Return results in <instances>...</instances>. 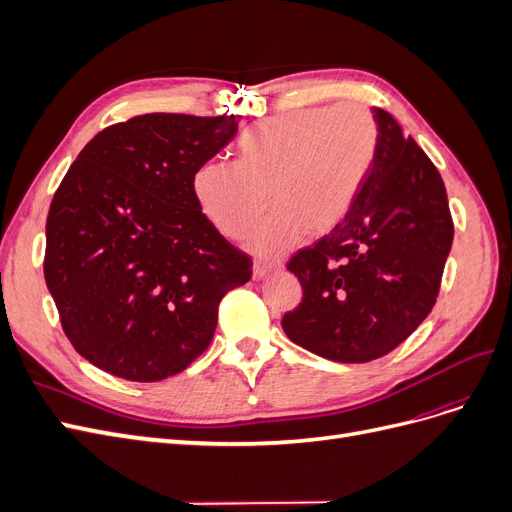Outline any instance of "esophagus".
Listing matches in <instances>:
<instances>
[{
    "instance_id": "esophagus-1",
    "label": "esophagus",
    "mask_w": 512,
    "mask_h": 512,
    "mask_svg": "<svg viewBox=\"0 0 512 512\" xmlns=\"http://www.w3.org/2000/svg\"><path fill=\"white\" fill-rule=\"evenodd\" d=\"M277 271H282L280 262H277V265H256L254 267V277H256V280H265V277H269L271 273H277Z\"/></svg>"
}]
</instances>
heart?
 <instances>
[{
  "label": "heart",
  "mask_w": 512,
  "mask_h": 512,
  "mask_svg": "<svg viewBox=\"0 0 512 512\" xmlns=\"http://www.w3.org/2000/svg\"><path fill=\"white\" fill-rule=\"evenodd\" d=\"M237 151V160L196 170V203L224 237L243 239L271 200L275 209L254 230L250 250L277 260L309 230L324 235L348 218L376 160L378 126L356 102L301 108L247 128Z\"/></svg>",
  "instance_id": "1"
}]
</instances>
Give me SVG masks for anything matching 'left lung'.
<instances>
[{"label":"left lung","mask_w":512,"mask_h":512,"mask_svg":"<svg viewBox=\"0 0 512 512\" xmlns=\"http://www.w3.org/2000/svg\"><path fill=\"white\" fill-rule=\"evenodd\" d=\"M371 115L378 151L352 211L288 262L303 301L282 327L294 344L337 363L374 361L404 342L436 305L453 245L436 166L391 113Z\"/></svg>","instance_id":"8db88e82"}]
</instances>
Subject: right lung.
I'll return each mask as SVG.
<instances>
[{
	"label": "right lung",
	"mask_w": 512,
	"mask_h": 512,
	"mask_svg": "<svg viewBox=\"0 0 512 512\" xmlns=\"http://www.w3.org/2000/svg\"><path fill=\"white\" fill-rule=\"evenodd\" d=\"M239 117L149 113L96 134L53 196L44 280L74 350L132 382L175 376L207 350L224 294L252 262L200 211L196 170Z\"/></svg>",
	"instance_id": "right-lung-1"
}]
</instances>
